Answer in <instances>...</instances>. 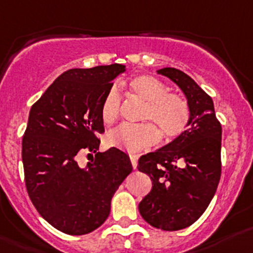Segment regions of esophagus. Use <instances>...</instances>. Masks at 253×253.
<instances>
[{
  "label": "esophagus",
  "instance_id": "obj_1",
  "mask_svg": "<svg viewBox=\"0 0 253 253\" xmlns=\"http://www.w3.org/2000/svg\"><path fill=\"white\" fill-rule=\"evenodd\" d=\"M130 162L133 168L135 169L136 166H138V157H136V155H130Z\"/></svg>",
  "mask_w": 253,
  "mask_h": 253
}]
</instances>
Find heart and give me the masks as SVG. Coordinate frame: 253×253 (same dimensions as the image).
Returning a JSON list of instances; mask_svg holds the SVG:
<instances>
[{
	"label": "heart",
	"mask_w": 253,
	"mask_h": 253,
	"mask_svg": "<svg viewBox=\"0 0 253 253\" xmlns=\"http://www.w3.org/2000/svg\"><path fill=\"white\" fill-rule=\"evenodd\" d=\"M129 89L147 103L143 120H150L156 125L152 123L120 125L106 135L109 145L129 153H136L157 144L161 138L159 131L164 139L170 140L187 129L191 119L188 103L179 95L168 94L167 86L161 80L150 75H138L129 81ZM120 108L122 98L119 90L117 86H111L100 104V118L104 124H113L119 118Z\"/></svg>",
	"instance_id": "1"
}]
</instances>
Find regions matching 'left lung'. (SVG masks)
<instances>
[{
    "label": "left lung",
    "mask_w": 253,
    "mask_h": 253,
    "mask_svg": "<svg viewBox=\"0 0 253 253\" xmlns=\"http://www.w3.org/2000/svg\"><path fill=\"white\" fill-rule=\"evenodd\" d=\"M157 74L168 78L184 94L191 119L179 136L139 159L152 191L139 203L143 218L155 228L178 231L193 224L207 210L221 178L222 128L210 95L174 68Z\"/></svg>",
    "instance_id": "left-lung-1"
}]
</instances>
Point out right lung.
<instances>
[{
  "mask_svg": "<svg viewBox=\"0 0 253 253\" xmlns=\"http://www.w3.org/2000/svg\"><path fill=\"white\" fill-rule=\"evenodd\" d=\"M124 71L122 64L70 69L30 110L22 139L27 193L41 217L68 235H86L100 227L111 198L133 170L123 150L98 152V135L104 133L101 100ZM85 151L95 152V158L80 167L78 154Z\"/></svg>",
  "mask_w": 253,
  "mask_h": 253,
  "instance_id": "1",
  "label": "right lung"
}]
</instances>
